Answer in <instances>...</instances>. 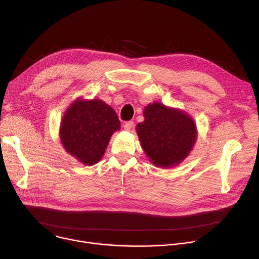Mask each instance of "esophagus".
I'll return each instance as SVG.
<instances>
[{
    "instance_id": "obj_1",
    "label": "esophagus",
    "mask_w": 259,
    "mask_h": 259,
    "mask_svg": "<svg viewBox=\"0 0 259 259\" xmlns=\"http://www.w3.org/2000/svg\"><path fill=\"white\" fill-rule=\"evenodd\" d=\"M133 126H134V121H127V122L124 123L123 128H124L125 131H131V130L133 128Z\"/></svg>"
}]
</instances>
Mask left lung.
Here are the masks:
<instances>
[{
	"instance_id": "obj_1",
	"label": "left lung",
	"mask_w": 259,
	"mask_h": 259,
	"mask_svg": "<svg viewBox=\"0 0 259 259\" xmlns=\"http://www.w3.org/2000/svg\"><path fill=\"white\" fill-rule=\"evenodd\" d=\"M145 120L138 123L141 145L155 165L162 167L180 163L191 150L196 130L193 120L185 113L168 109L159 103L148 105Z\"/></svg>"
}]
</instances>
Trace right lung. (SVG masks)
Here are the masks:
<instances>
[{
    "instance_id": "obj_1",
    "label": "right lung",
    "mask_w": 259,
    "mask_h": 259,
    "mask_svg": "<svg viewBox=\"0 0 259 259\" xmlns=\"http://www.w3.org/2000/svg\"><path fill=\"white\" fill-rule=\"evenodd\" d=\"M119 127L116 112L103 101L77 100L65 114L60 136L71 155L93 165L102 158L112 134Z\"/></svg>"
}]
</instances>
